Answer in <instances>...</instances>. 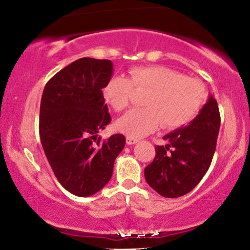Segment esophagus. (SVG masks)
<instances>
[{"label":"esophagus","mask_w":250,"mask_h":250,"mask_svg":"<svg viewBox=\"0 0 250 250\" xmlns=\"http://www.w3.org/2000/svg\"><path fill=\"white\" fill-rule=\"evenodd\" d=\"M139 142V140L137 139H134V137H127V145L131 146V145H136V143Z\"/></svg>","instance_id":"esophagus-1"}]
</instances>
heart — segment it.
Masks as SVG:
<instances>
[{
    "mask_svg": "<svg viewBox=\"0 0 250 250\" xmlns=\"http://www.w3.org/2000/svg\"><path fill=\"white\" fill-rule=\"evenodd\" d=\"M129 79L114 75L108 80L103 95L115 111H122L133 101L135 90L148 91L143 97L145 108L133 109L116 123L129 137L139 139L156 130L175 129L199 114L207 93L195 77L183 76L166 65H145L129 70Z\"/></svg>",
    "mask_w": 250,
    "mask_h": 250,
    "instance_id": "b5f03b06",
    "label": "heart"
}]
</instances>
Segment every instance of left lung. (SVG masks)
Returning a JSON list of instances; mask_svg holds the SVG:
<instances>
[{
  "mask_svg": "<svg viewBox=\"0 0 250 250\" xmlns=\"http://www.w3.org/2000/svg\"><path fill=\"white\" fill-rule=\"evenodd\" d=\"M220 122L219 105L210 96L193 121L166 135L167 145L155 147V159L145 168L148 185L170 199L193 190L210 167Z\"/></svg>",
  "mask_w": 250,
  "mask_h": 250,
  "instance_id": "left-lung-1",
  "label": "left lung"
}]
</instances>
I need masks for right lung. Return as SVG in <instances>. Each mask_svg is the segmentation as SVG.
Wrapping results in <instances>:
<instances>
[{"label": "right lung", "mask_w": 250, "mask_h": 250, "mask_svg": "<svg viewBox=\"0 0 250 250\" xmlns=\"http://www.w3.org/2000/svg\"><path fill=\"white\" fill-rule=\"evenodd\" d=\"M113 75L110 60L82 57L45 84L40 105V137L59 182L76 196L104 187L125 145L122 134L101 140L111 121L102 89Z\"/></svg>", "instance_id": "1"}]
</instances>
